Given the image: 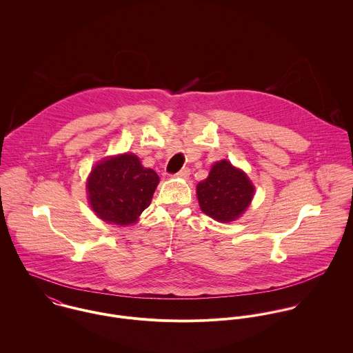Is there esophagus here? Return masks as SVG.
<instances>
[{"instance_id": "34e87169", "label": "esophagus", "mask_w": 353, "mask_h": 353, "mask_svg": "<svg viewBox=\"0 0 353 353\" xmlns=\"http://www.w3.org/2000/svg\"><path fill=\"white\" fill-rule=\"evenodd\" d=\"M189 175H190V170H189V168H182L179 172H176V174H175V176H178V178H183V179H186Z\"/></svg>"}]
</instances>
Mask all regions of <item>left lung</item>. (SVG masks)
<instances>
[{
	"instance_id": "obj_1",
	"label": "left lung",
	"mask_w": 353,
	"mask_h": 353,
	"mask_svg": "<svg viewBox=\"0 0 353 353\" xmlns=\"http://www.w3.org/2000/svg\"><path fill=\"white\" fill-rule=\"evenodd\" d=\"M254 188L248 175L230 161L213 164L209 176L197 185L202 212L217 221H232L249 206Z\"/></svg>"
}]
</instances>
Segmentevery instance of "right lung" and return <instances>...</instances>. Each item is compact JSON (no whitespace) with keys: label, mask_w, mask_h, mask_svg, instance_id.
Here are the masks:
<instances>
[{"label":"right lung","mask_w":353,"mask_h":353,"mask_svg":"<svg viewBox=\"0 0 353 353\" xmlns=\"http://www.w3.org/2000/svg\"><path fill=\"white\" fill-rule=\"evenodd\" d=\"M157 174L132 153L119 154L94 167L87 182L90 203L101 220L118 225L134 223L151 203Z\"/></svg>","instance_id":"1"}]
</instances>
